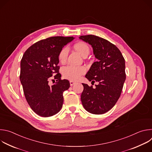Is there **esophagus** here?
Wrapping results in <instances>:
<instances>
[{"mask_svg": "<svg viewBox=\"0 0 152 152\" xmlns=\"http://www.w3.org/2000/svg\"><path fill=\"white\" fill-rule=\"evenodd\" d=\"M76 83V82H74V81H73V80H70V86H73V85H75Z\"/></svg>", "mask_w": 152, "mask_h": 152, "instance_id": "obj_1", "label": "esophagus"}]
</instances>
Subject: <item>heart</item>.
I'll return each instance as SVG.
<instances>
[{"label": "heart", "instance_id": "obj_1", "mask_svg": "<svg viewBox=\"0 0 152 152\" xmlns=\"http://www.w3.org/2000/svg\"><path fill=\"white\" fill-rule=\"evenodd\" d=\"M76 50L80 53L83 57L85 55H88L90 52V49L88 45L84 42H79L76 43L74 46ZM69 49L67 46L64 47L59 52L58 55V58L61 63H64L66 61ZM86 72V69L84 67H76L73 66H67L64 67L62 69L61 72L64 77L72 80H77L79 79L81 75H83Z\"/></svg>", "mask_w": 152, "mask_h": 152}]
</instances>
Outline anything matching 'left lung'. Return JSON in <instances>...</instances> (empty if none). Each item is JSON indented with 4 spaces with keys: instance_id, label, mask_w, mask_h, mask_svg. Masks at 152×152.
<instances>
[{
    "instance_id": "1",
    "label": "left lung",
    "mask_w": 152,
    "mask_h": 152,
    "mask_svg": "<svg viewBox=\"0 0 152 152\" xmlns=\"http://www.w3.org/2000/svg\"><path fill=\"white\" fill-rule=\"evenodd\" d=\"M79 39L91 46L97 59L85 77L99 83L95 88L82 83L81 102L86 111L93 114H103L113 107L121 95L126 80L125 60L120 50L104 38L88 35L80 36Z\"/></svg>"
}]
</instances>
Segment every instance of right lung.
<instances>
[{"mask_svg":"<svg viewBox=\"0 0 152 152\" xmlns=\"http://www.w3.org/2000/svg\"><path fill=\"white\" fill-rule=\"evenodd\" d=\"M74 38L52 37L40 40L26 50L21 60L20 80L25 98L31 109L41 117L52 116L62 107L63 93L69 88L70 82L61 79L58 55ZM53 75L57 82L50 86L48 81Z\"/></svg>","mask_w":152,"mask_h":152,"instance_id":"1","label":"right lung"}]
</instances>
